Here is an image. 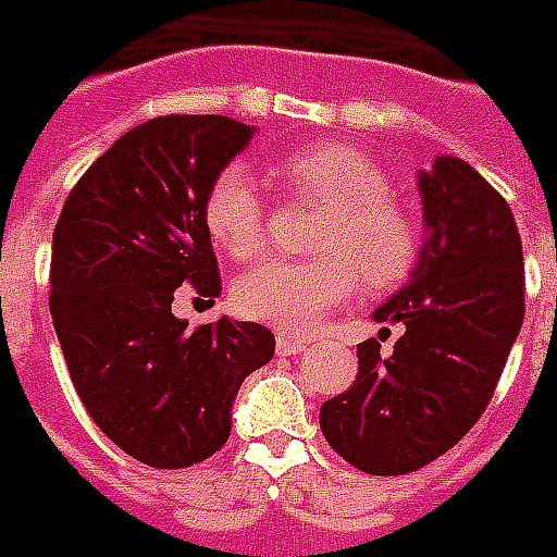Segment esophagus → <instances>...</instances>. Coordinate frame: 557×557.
<instances>
[{
    "label": "esophagus",
    "instance_id": "1",
    "mask_svg": "<svg viewBox=\"0 0 557 557\" xmlns=\"http://www.w3.org/2000/svg\"><path fill=\"white\" fill-rule=\"evenodd\" d=\"M308 349V341L294 337V334H278L275 337V352L278 355H302Z\"/></svg>",
    "mask_w": 557,
    "mask_h": 557
}]
</instances>
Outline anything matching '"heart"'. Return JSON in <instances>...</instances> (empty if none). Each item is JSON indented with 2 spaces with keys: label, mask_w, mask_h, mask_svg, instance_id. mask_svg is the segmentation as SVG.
Listing matches in <instances>:
<instances>
[{
  "label": "heart",
  "mask_w": 557,
  "mask_h": 557,
  "mask_svg": "<svg viewBox=\"0 0 557 557\" xmlns=\"http://www.w3.org/2000/svg\"><path fill=\"white\" fill-rule=\"evenodd\" d=\"M282 182L329 205L313 237L311 261H267L234 287L237 311L282 332H311L361 282L393 290L411 278L422 255V228L391 196V178L349 144H313L278 161ZM205 225L237 261L263 246V205L249 170L228 164L205 194Z\"/></svg>",
  "instance_id": "heart-1"
}]
</instances>
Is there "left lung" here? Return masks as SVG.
Returning a JSON list of instances; mask_svg holds the SVG:
<instances>
[{"instance_id": "left-lung-1", "label": "left lung", "mask_w": 557, "mask_h": 557, "mask_svg": "<svg viewBox=\"0 0 557 557\" xmlns=\"http://www.w3.org/2000/svg\"><path fill=\"white\" fill-rule=\"evenodd\" d=\"M417 184L429 228L420 263L373 313L403 337L391 352V329L358 343L355 384L320 408L329 446L370 475L420 470L470 432L525 313L520 232L496 187L453 154Z\"/></svg>"}]
</instances>
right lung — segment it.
Here are the masks:
<instances>
[{
    "instance_id": "add662e5",
    "label": "right lung",
    "mask_w": 557,
    "mask_h": 557,
    "mask_svg": "<svg viewBox=\"0 0 557 557\" xmlns=\"http://www.w3.org/2000/svg\"><path fill=\"white\" fill-rule=\"evenodd\" d=\"M252 135L232 116H154L96 158L52 234L49 311L75 393L123 453L158 470L223 449L234 396L275 352L258 323L187 332L173 313L182 284L208 302L223 290L205 194Z\"/></svg>"
}]
</instances>
